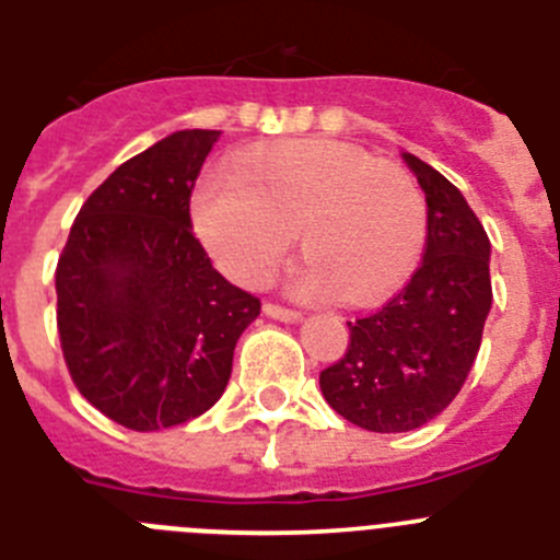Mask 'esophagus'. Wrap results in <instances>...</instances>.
<instances>
[{
	"mask_svg": "<svg viewBox=\"0 0 560 560\" xmlns=\"http://www.w3.org/2000/svg\"><path fill=\"white\" fill-rule=\"evenodd\" d=\"M264 314L271 316V319H280V323H289V325L300 323V319H303V314H300V311L283 308V305H275V303H266Z\"/></svg>",
	"mask_w": 560,
	"mask_h": 560,
	"instance_id": "esophagus-1",
	"label": "esophagus"
}]
</instances>
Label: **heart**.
Segmentation results:
<instances>
[{"instance_id":"1","label":"heart","mask_w":560,"mask_h":560,"mask_svg":"<svg viewBox=\"0 0 560 560\" xmlns=\"http://www.w3.org/2000/svg\"><path fill=\"white\" fill-rule=\"evenodd\" d=\"M192 232L232 283H269L303 246L296 291L373 305L418 269L427 246V205L407 173L336 140L249 148L230 173H207L190 199Z\"/></svg>"}]
</instances>
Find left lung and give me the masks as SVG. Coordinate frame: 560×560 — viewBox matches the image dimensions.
I'll return each mask as SVG.
<instances>
[{"mask_svg":"<svg viewBox=\"0 0 560 560\" xmlns=\"http://www.w3.org/2000/svg\"><path fill=\"white\" fill-rule=\"evenodd\" d=\"M427 192L423 264L378 314L350 325L345 359L323 370L325 400L368 432H412L457 398L491 314V241L463 192L400 153Z\"/></svg>","mask_w":560,"mask_h":560,"instance_id":"left-lung-1","label":"left lung"}]
</instances>
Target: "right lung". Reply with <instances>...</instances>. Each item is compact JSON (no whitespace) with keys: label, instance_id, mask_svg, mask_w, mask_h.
I'll use <instances>...</instances> for the list:
<instances>
[{"label":"right lung","instance_id":"right-lung-1","mask_svg":"<svg viewBox=\"0 0 560 560\" xmlns=\"http://www.w3.org/2000/svg\"><path fill=\"white\" fill-rule=\"evenodd\" d=\"M221 131L185 128L122 162L58 260V334L75 387L133 432L179 427L224 395L260 300L192 235L190 192Z\"/></svg>","mask_w":560,"mask_h":560}]
</instances>
